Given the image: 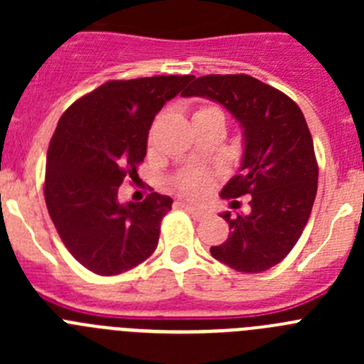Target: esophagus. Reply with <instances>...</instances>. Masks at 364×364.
Returning a JSON list of instances; mask_svg holds the SVG:
<instances>
[{
	"label": "esophagus",
	"mask_w": 364,
	"mask_h": 364,
	"mask_svg": "<svg viewBox=\"0 0 364 364\" xmlns=\"http://www.w3.org/2000/svg\"><path fill=\"white\" fill-rule=\"evenodd\" d=\"M182 208H184V210L188 211V213L191 215V217L195 218V220H204V218L210 217V213H208V211H205V210H198V208H193L191 204H182Z\"/></svg>",
	"instance_id": "1"
}]
</instances>
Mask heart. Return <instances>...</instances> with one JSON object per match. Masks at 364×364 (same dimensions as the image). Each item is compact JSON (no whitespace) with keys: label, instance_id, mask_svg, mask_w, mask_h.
I'll use <instances>...</instances> for the list:
<instances>
[{"label":"heart","instance_id":"1","mask_svg":"<svg viewBox=\"0 0 364 364\" xmlns=\"http://www.w3.org/2000/svg\"><path fill=\"white\" fill-rule=\"evenodd\" d=\"M210 118H217V120L224 122V114L215 105H202L195 111L193 120H210ZM213 173L198 171V169H191L186 171L175 180V188L178 189L184 197L193 198V200H200L210 193L211 186H213Z\"/></svg>","mask_w":364,"mask_h":364}]
</instances>
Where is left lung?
<instances>
[{"mask_svg":"<svg viewBox=\"0 0 364 364\" xmlns=\"http://www.w3.org/2000/svg\"><path fill=\"white\" fill-rule=\"evenodd\" d=\"M182 96H205L222 104L244 129L240 173L220 197L252 195L250 213L222 218L228 240L211 246L222 264L242 273H260L294 250L314 208L319 167L304 114L290 96L247 74H208L193 78Z\"/></svg>","mask_w":364,"mask_h":364,"instance_id":"left-lung-1","label":"left lung"}]
</instances>
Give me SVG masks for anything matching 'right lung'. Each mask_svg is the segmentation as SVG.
I'll return each instance as SVG.
<instances>
[{"mask_svg":"<svg viewBox=\"0 0 364 364\" xmlns=\"http://www.w3.org/2000/svg\"><path fill=\"white\" fill-rule=\"evenodd\" d=\"M191 76L111 80L76 100L50 138L45 204L70 255L96 275H118L156 250L173 200L151 193L118 202V188L147 153L154 114Z\"/></svg>","mask_w":364,"mask_h":364,"instance_id":"right-lung-1","label":"right lung"}]
</instances>
